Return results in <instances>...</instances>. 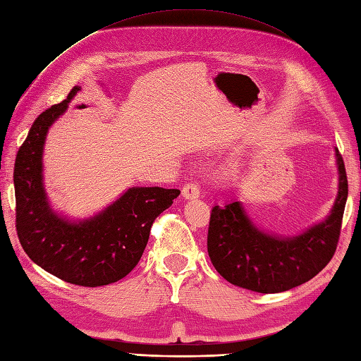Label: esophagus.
Instances as JSON below:
<instances>
[{"instance_id":"34e87169","label":"esophagus","mask_w":361,"mask_h":361,"mask_svg":"<svg viewBox=\"0 0 361 361\" xmlns=\"http://www.w3.org/2000/svg\"><path fill=\"white\" fill-rule=\"evenodd\" d=\"M182 196L185 199H196L201 196V191H199V185L196 182H188L182 187Z\"/></svg>"}]
</instances>
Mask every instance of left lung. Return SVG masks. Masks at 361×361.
<instances>
[{
  "instance_id": "8db88e82",
  "label": "left lung",
  "mask_w": 361,
  "mask_h": 361,
  "mask_svg": "<svg viewBox=\"0 0 361 361\" xmlns=\"http://www.w3.org/2000/svg\"><path fill=\"white\" fill-rule=\"evenodd\" d=\"M340 187L329 218L296 238L262 233L239 202L214 205L208 224L207 250L228 283L258 293L286 292L309 281L335 255L348 199V176L337 149Z\"/></svg>"
}]
</instances>
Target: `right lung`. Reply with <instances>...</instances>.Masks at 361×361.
Instances as JSON below:
<instances>
[{
    "label": "right lung",
    "instance_id": "right-lung-1",
    "mask_svg": "<svg viewBox=\"0 0 361 361\" xmlns=\"http://www.w3.org/2000/svg\"><path fill=\"white\" fill-rule=\"evenodd\" d=\"M47 108L32 123L13 168L15 227L29 258L63 281L99 287L116 283L137 266L157 216L178 197L176 188H131L95 218L72 224L54 214L42 182L46 133L72 99Z\"/></svg>",
    "mask_w": 361,
    "mask_h": 361
}]
</instances>
